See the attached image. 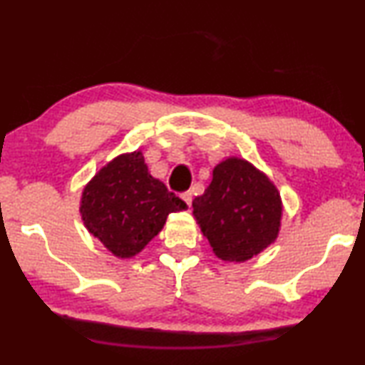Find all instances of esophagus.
<instances>
[{
  "instance_id": "esophagus-1",
  "label": "esophagus",
  "mask_w": 365,
  "mask_h": 365,
  "mask_svg": "<svg viewBox=\"0 0 365 365\" xmlns=\"http://www.w3.org/2000/svg\"><path fill=\"white\" fill-rule=\"evenodd\" d=\"M181 197H182V201L186 202L189 207H191V204H192V192H191V191L182 192V194H181Z\"/></svg>"
}]
</instances>
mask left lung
Segmentation results:
<instances>
[{
  "mask_svg": "<svg viewBox=\"0 0 365 365\" xmlns=\"http://www.w3.org/2000/svg\"><path fill=\"white\" fill-rule=\"evenodd\" d=\"M192 214L214 254L222 261L244 262L276 241L282 202L266 174L251 163L229 158L212 171Z\"/></svg>",
  "mask_w": 365,
  "mask_h": 365,
  "instance_id": "obj_1",
  "label": "left lung"
}]
</instances>
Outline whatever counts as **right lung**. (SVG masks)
<instances>
[{
	"mask_svg": "<svg viewBox=\"0 0 365 365\" xmlns=\"http://www.w3.org/2000/svg\"><path fill=\"white\" fill-rule=\"evenodd\" d=\"M186 202L154 179L141 151L108 163L83 191L81 217L88 231L114 256L133 257Z\"/></svg>",
	"mask_w": 365,
	"mask_h": 365,
	"instance_id": "1",
	"label": "right lung"
}]
</instances>
